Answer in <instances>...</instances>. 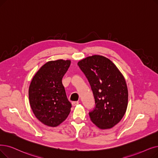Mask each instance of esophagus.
<instances>
[{
  "label": "esophagus",
  "mask_w": 158,
  "mask_h": 158,
  "mask_svg": "<svg viewBox=\"0 0 158 158\" xmlns=\"http://www.w3.org/2000/svg\"><path fill=\"white\" fill-rule=\"evenodd\" d=\"M79 103V101H73V102H72V105H73V106H75L77 105Z\"/></svg>",
  "instance_id": "esophagus-1"
}]
</instances>
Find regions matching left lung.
Segmentation results:
<instances>
[{"mask_svg":"<svg viewBox=\"0 0 158 158\" xmlns=\"http://www.w3.org/2000/svg\"><path fill=\"white\" fill-rule=\"evenodd\" d=\"M77 64L94 94L95 106L89 112L91 121L101 129L112 128L124 116L128 105L124 77L110 60L101 56L88 57Z\"/></svg>","mask_w":158,"mask_h":158,"instance_id":"1","label":"left lung"}]
</instances>
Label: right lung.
Here are the masks:
<instances>
[{"instance_id":"obj_1","label":"right lung","mask_w":158,"mask_h":158,"mask_svg":"<svg viewBox=\"0 0 158 158\" xmlns=\"http://www.w3.org/2000/svg\"><path fill=\"white\" fill-rule=\"evenodd\" d=\"M71 61H49L34 75L29 87V100L35 117L45 125L55 127L69 115L72 104L68 100L62 79Z\"/></svg>"}]
</instances>
